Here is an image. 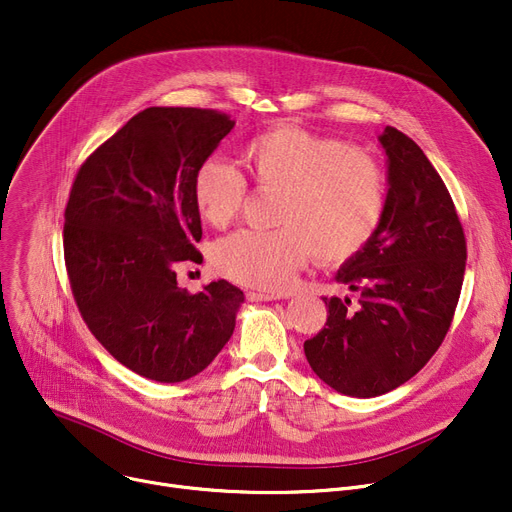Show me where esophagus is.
Masks as SVG:
<instances>
[{
  "label": "esophagus",
  "instance_id": "1",
  "mask_svg": "<svg viewBox=\"0 0 512 512\" xmlns=\"http://www.w3.org/2000/svg\"><path fill=\"white\" fill-rule=\"evenodd\" d=\"M247 299L253 301V303H267V301H278L282 299V294H276V292H247Z\"/></svg>",
  "mask_w": 512,
  "mask_h": 512
}]
</instances>
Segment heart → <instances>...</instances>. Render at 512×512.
Instances as JSON below:
<instances>
[{"label": "heart", "instance_id": "1", "mask_svg": "<svg viewBox=\"0 0 512 512\" xmlns=\"http://www.w3.org/2000/svg\"><path fill=\"white\" fill-rule=\"evenodd\" d=\"M242 161L261 191L280 193L274 232L238 230L211 249L220 276L280 290L307 263L309 253L338 263L365 249L384 213V176L375 161L338 139L280 126L255 137ZM247 182L220 157L195 172L193 199L211 226H228L242 209Z\"/></svg>", "mask_w": 512, "mask_h": 512}]
</instances>
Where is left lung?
<instances>
[{
  "label": "left lung",
  "instance_id": "8db88e82",
  "mask_svg": "<svg viewBox=\"0 0 512 512\" xmlns=\"http://www.w3.org/2000/svg\"><path fill=\"white\" fill-rule=\"evenodd\" d=\"M382 222L336 274L351 297H324L326 328L305 342L321 382L340 394H386L432 359L461 297L467 245L440 174L415 141L386 126Z\"/></svg>",
  "mask_w": 512,
  "mask_h": 512
}]
</instances>
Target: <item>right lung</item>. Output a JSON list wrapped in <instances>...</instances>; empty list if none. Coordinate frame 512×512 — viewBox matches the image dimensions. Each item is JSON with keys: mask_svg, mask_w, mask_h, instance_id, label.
I'll list each match as a JSON object with an SVG mask.
<instances>
[{"mask_svg": "<svg viewBox=\"0 0 512 512\" xmlns=\"http://www.w3.org/2000/svg\"><path fill=\"white\" fill-rule=\"evenodd\" d=\"M234 128L199 107H147L80 166L64 222V257L85 324L147 380L184 382L230 340L245 294L226 280L191 294L178 263H199L195 172Z\"/></svg>", "mask_w": 512, "mask_h": 512, "instance_id": "add662e5", "label": "right lung"}]
</instances>
